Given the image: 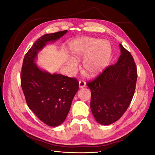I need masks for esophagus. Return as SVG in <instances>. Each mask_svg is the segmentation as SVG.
Listing matches in <instances>:
<instances>
[{"mask_svg": "<svg viewBox=\"0 0 155 155\" xmlns=\"http://www.w3.org/2000/svg\"><path fill=\"white\" fill-rule=\"evenodd\" d=\"M86 86V82L83 80H80L79 82V88H83Z\"/></svg>", "mask_w": 155, "mask_h": 155, "instance_id": "esophagus-1", "label": "esophagus"}]
</instances>
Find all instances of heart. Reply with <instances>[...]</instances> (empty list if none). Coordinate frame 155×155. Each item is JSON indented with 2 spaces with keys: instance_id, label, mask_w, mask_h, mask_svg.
I'll return each mask as SVG.
<instances>
[{
  "instance_id": "1",
  "label": "heart",
  "mask_w": 155,
  "mask_h": 155,
  "mask_svg": "<svg viewBox=\"0 0 155 155\" xmlns=\"http://www.w3.org/2000/svg\"><path fill=\"white\" fill-rule=\"evenodd\" d=\"M70 51L76 60L85 58L83 62V68L89 76H94L100 73L109 62L111 46L106 40L83 37L72 42ZM69 66L75 68L76 63L70 61Z\"/></svg>"
}]
</instances>
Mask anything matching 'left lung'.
Returning <instances> with one entry per match:
<instances>
[{"label": "left lung", "instance_id": "obj_1", "mask_svg": "<svg viewBox=\"0 0 155 155\" xmlns=\"http://www.w3.org/2000/svg\"><path fill=\"white\" fill-rule=\"evenodd\" d=\"M120 47L117 63L87 83L91 91L92 113L97 122L104 125L114 123L125 113L137 84V68L133 56L121 44Z\"/></svg>", "mask_w": 155, "mask_h": 155}]
</instances>
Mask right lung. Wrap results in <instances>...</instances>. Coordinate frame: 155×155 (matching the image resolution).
<instances>
[{
  "label": "right lung",
  "instance_id": "1",
  "mask_svg": "<svg viewBox=\"0 0 155 155\" xmlns=\"http://www.w3.org/2000/svg\"><path fill=\"white\" fill-rule=\"evenodd\" d=\"M67 31L41 36L28 51L22 63L21 84L26 104L41 121L51 127L58 126L66 119L79 82L76 78L41 70L35 60L48 42L59 39Z\"/></svg>",
  "mask_w": 155,
  "mask_h": 155
}]
</instances>
